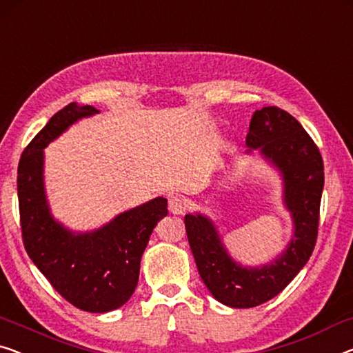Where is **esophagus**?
Returning a JSON list of instances; mask_svg holds the SVG:
<instances>
[{
    "instance_id": "1",
    "label": "esophagus",
    "mask_w": 353,
    "mask_h": 353,
    "mask_svg": "<svg viewBox=\"0 0 353 353\" xmlns=\"http://www.w3.org/2000/svg\"><path fill=\"white\" fill-rule=\"evenodd\" d=\"M185 209H187V203L182 196H177V194H176V196L170 198V212L176 214V215H181V214L185 212Z\"/></svg>"
}]
</instances>
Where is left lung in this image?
<instances>
[{
	"instance_id": "left-lung-1",
	"label": "left lung",
	"mask_w": 353,
	"mask_h": 353,
	"mask_svg": "<svg viewBox=\"0 0 353 353\" xmlns=\"http://www.w3.org/2000/svg\"><path fill=\"white\" fill-rule=\"evenodd\" d=\"M247 150H259L282 177V199L293 220L285 250L261 266H243L231 259L222 236L208 215L187 214V238L204 285L230 307H255L281 293L303 270L317 241L323 160L301 123L283 109L268 106L252 115Z\"/></svg>"
}]
</instances>
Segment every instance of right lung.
<instances>
[{"label":"right lung","mask_w":353,"mask_h":353,"mask_svg":"<svg viewBox=\"0 0 353 353\" xmlns=\"http://www.w3.org/2000/svg\"><path fill=\"white\" fill-rule=\"evenodd\" d=\"M98 112L71 103L47 122L20 157L17 194L23 245L31 261L72 306L103 314L123 306L133 294L141 256L159 220L168 214V199H150L83 233L54 219L44 187V149L77 120Z\"/></svg>","instance_id":"right-lung-1"}]
</instances>
